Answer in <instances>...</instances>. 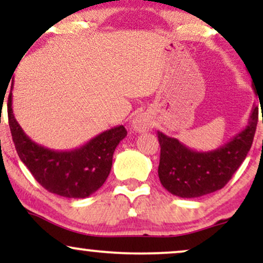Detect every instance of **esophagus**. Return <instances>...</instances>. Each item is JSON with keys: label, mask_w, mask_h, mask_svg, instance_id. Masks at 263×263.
I'll list each match as a JSON object with an SVG mask.
<instances>
[{"label": "esophagus", "mask_w": 263, "mask_h": 263, "mask_svg": "<svg viewBox=\"0 0 263 263\" xmlns=\"http://www.w3.org/2000/svg\"><path fill=\"white\" fill-rule=\"evenodd\" d=\"M131 127L135 132L143 134V132L149 131L152 128V119L147 112H142L136 115L134 120L131 121Z\"/></svg>", "instance_id": "34e87169"}]
</instances>
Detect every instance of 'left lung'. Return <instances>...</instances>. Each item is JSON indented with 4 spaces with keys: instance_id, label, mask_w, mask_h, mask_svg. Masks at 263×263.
<instances>
[{
    "instance_id": "8db88e82",
    "label": "left lung",
    "mask_w": 263,
    "mask_h": 263,
    "mask_svg": "<svg viewBox=\"0 0 263 263\" xmlns=\"http://www.w3.org/2000/svg\"><path fill=\"white\" fill-rule=\"evenodd\" d=\"M257 120L258 110L255 107L242 131L219 148L206 152L189 148L177 138L157 132L161 146L158 177L162 185L180 198L203 197L224 188L251 148Z\"/></svg>"
}]
</instances>
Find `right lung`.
I'll return each mask as SVG.
<instances>
[{
  "label": "right lung",
  "mask_w": 263,
  "mask_h": 263,
  "mask_svg": "<svg viewBox=\"0 0 263 263\" xmlns=\"http://www.w3.org/2000/svg\"><path fill=\"white\" fill-rule=\"evenodd\" d=\"M7 111L12 140L21 161L43 188L64 198H86L102 186L112 167L115 149L127 135L122 125L116 126L79 148L54 151L35 143L25 134L12 110L11 91Z\"/></svg>",
  "instance_id": "add662e5"
}]
</instances>
